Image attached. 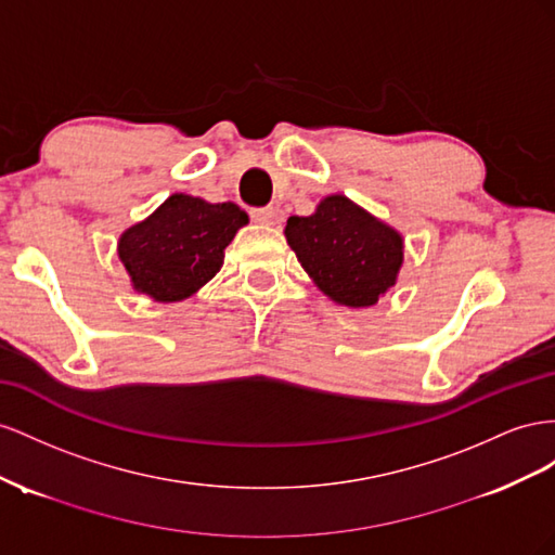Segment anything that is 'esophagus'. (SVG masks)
Segmentation results:
<instances>
[{"mask_svg":"<svg viewBox=\"0 0 555 555\" xmlns=\"http://www.w3.org/2000/svg\"><path fill=\"white\" fill-rule=\"evenodd\" d=\"M250 220L258 225H274L276 220V211L272 207H258V209H250Z\"/></svg>","mask_w":555,"mask_h":555,"instance_id":"1","label":"esophagus"}]
</instances>
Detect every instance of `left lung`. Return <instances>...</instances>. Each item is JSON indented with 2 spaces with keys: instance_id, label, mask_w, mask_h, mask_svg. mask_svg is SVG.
<instances>
[{
  "instance_id": "1",
  "label": "left lung",
  "mask_w": 555,
  "mask_h": 555,
  "mask_svg": "<svg viewBox=\"0 0 555 555\" xmlns=\"http://www.w3.org/2000/svg\"><path fill=\"white\" fill-rule=\"evenodd\" d=\"M286 240L315 286L344 307H372L402 267V236L344 195L291 216Z\"/></svg>"
}]
</instances>
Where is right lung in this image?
Segmentation results:
<instances>
[{
    "mask_svg": "<svg viewBox=\"0 0 555 555\" xmlns=\"http://www.w3.org/2000/svg\"><path fill=\"white\" fill-rule=\"evenodd\" d=\"M248 216L232 202L171 195L120 236L118 256L134 288L157 302H181L216 276L225 248Z\"/></svg>",
    "mask_w": 555,
    "mask_h": 555,
    "instance_id": "add662e5",
    "label": "right lung"
}]
</instances>
